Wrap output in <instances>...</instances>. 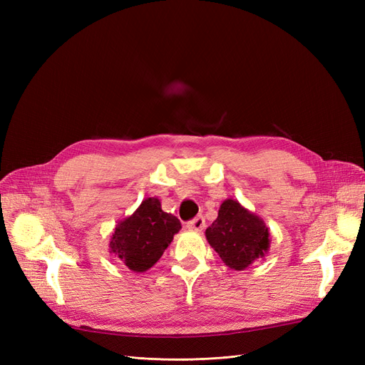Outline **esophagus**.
Listing matches in <instances>:
<instances>
[{
  "label": "esophagus",
  "instance_id": "34e87169",
  "mask_svg": "<svg viewBox=\"0 0 365 365\" xmlns=\"http://www.w3.org/2000/svg\"><path fill=\"white\" fill-rule=\"evenodd\" d=\"M204 227H205V220L202 216H197L193 220H190L189 224H187V228H189L190 231H196V233H201Z\"/></svg>",
  "mask_w": 365,
  "mask_h": 365
}]
</instances>
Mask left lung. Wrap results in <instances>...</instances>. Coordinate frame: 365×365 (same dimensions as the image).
I'll list each match as a JSON object with an SVG mask.
<instances>
[{
  "label": "left lung",
  "instance_id": "8db88e82",
  "mask_svg": "<svg viewBox=\"0 0 365 365\" xmlns=\"http://www.w3.org/2000/svg\"><path fill=\"white\" fill-rule=\"evenodd\" d=\"M205 237L228 268L244 271L269 251V230L264 220L236 200H225Z\"/></svg>",
  "mask_w": 365,
  "mask_h": 365
}]
</instances>
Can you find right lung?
Masks as SVG:
<instances>
[{"mask_svg":"<svg viewBox=\"0 0 365 365\" xmlns=\"http://www.w3.org/2000/svg\"><path fill=\"white\" fill-rule=\"evenodd\" d=\"M180 230V219L163 212L158 197H146L115 225L109 252L130 271L145 272L160 260Z\"/></svg>","mask_w":365,"mask_h":365,"instance_id":"1","label":"right lung"}]
</instances>
